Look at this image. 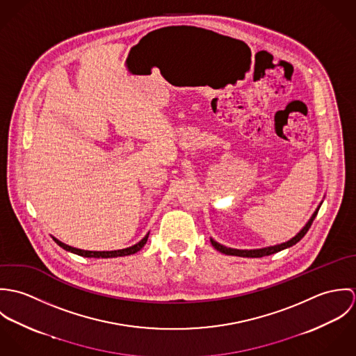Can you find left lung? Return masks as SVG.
Returning <instances> with one entry per match:
<instances>
[{"instance_id": "8db88e82", "label": "left lung", "mask_w": 356, "mask_h": 356, "mask_svg": "<svg viewBox=\"0 0 356 356\" xmlns=\"http://www.w3.org/2000/svg\"><path fill=\"white\" fill-rule=\"evenodd\" d=\"M318 211H319V207H318V208H316V211L312 213L311 219L308 220V223H307L305 227L300 230V233H299L298 236H295L292 240H289V241H286V243H282V244H278V245H274V247H267V248H261V250H250V251H243V250H233V248L223 247V245L218 244L216 241H213L212 238H211V244L213 245V248H215L216 251H219V252H222V254H233V256H241V257H261V256H268V254H275V252H280V251H282V250H285V248H289V247L295 245L296 243H299V241L305 237V233H307V232H308V229L311 227V225H312V222H314V219H315V216H316Z\"/></svg>"}]
</instances>
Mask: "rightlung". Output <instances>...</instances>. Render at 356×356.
<instances>
[{"mask_svg": "<svg viewBox=\"0 0 356 356\" xmlns=\"http://www.w3.org/2000/svg\"><path fill=\"white\" fill-rule=\"evenodd\" d=\"M148 237H149V233H148L138 244H136V245H133V247H129V248H124V250H118V251H104V252L83 251V250H78V248H72V247H70V245H65V244H63L61 241H58V240H56V238H53V240H54V243H56L57 245H60L63 250H65V251H68V252H72V254H79V256H85V257H118V256H127V254H136V252H138V251L147 244Z\"/></svg>", "mask_w": 356, "mask_h": 356, "instance_id": "right-lung-1", "label": "right lung"}]
</instances>
